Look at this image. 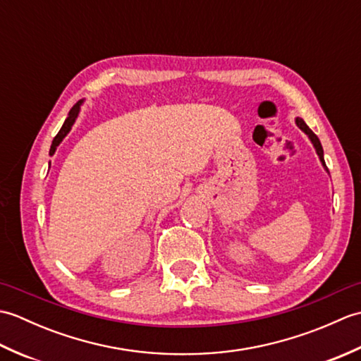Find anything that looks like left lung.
Masks as SVG:
<instances>
[{
    "mask_svg": "<svg viewBox=\"0 0 361 361\" xmlns=\"http://www.w3.org/2000/svg\"><path fill=\"white\" fill-rule=\"evenodd\" d=\"M295 122H296V126L302 130V132L309 136V140H310V142L313 144V147H315V152H317V155H318V158H319V161H321V164H323V167H324V171L329 173V171H327V166H326V163H324V152H323V145H321V142H319V140H318V136L312 132V130L309 128V126L305 124L304 122V119H301V118H296L295 119Z\"/></svg>",
    "mask_w": 361,
    "mask_h": 361,
    "instance_id": "obj_1",
    "label": "left lung"
}]
</instances>
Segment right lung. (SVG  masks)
Here are the masks:
<instances>
[{
    "label": "right lung",
    "mask_w": 361,
    "mask_h": 361,
    "mask_svg": "<svg viewBox=\"0 0 361 361\" xmlns=\"http://www.w3.org/2000/svg\"><path fill=\"white\" fill-rule=\"evenodd\" d=\"M82 104H83V99H82V101H79L78 104H75V105L73 106V109L70 110V113H68V118L65 119L62 128H60V132L57 133V136L52 140L51 149H49V155H51V157L54 155V153H56V150H57V147L60 145V142H62V141L65 140V136L71 132L74 122H75V119H78L79 113H80V105H82ZM49 166H51V163H49Z\"/></svg>",
    "instance_id": "add662e5"
}]
</instances>
